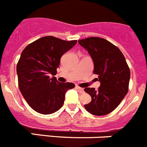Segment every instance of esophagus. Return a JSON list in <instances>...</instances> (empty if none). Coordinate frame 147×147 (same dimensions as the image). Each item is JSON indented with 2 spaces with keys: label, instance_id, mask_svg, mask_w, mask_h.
I'll return each instance as SVG.
<instances>
[{
  "label": "esophagus",
  "instance_id": "esophagus-1",
  "mask_svg": "<svg viewBox=\"0 0 147 147\" xmlns=\"http://www.w3.org/2000/svg\"><path fill=\"white\" fill-rule=\"evenodd\" d=\"M76 88L77 89V90H78V91H79V92H80V93H83V92H84V89H83V88H82V87H79V86H76Z\"/></svg>",
  "mask_w": 147,
  "mask_h": 147
}]
</instances>
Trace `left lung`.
Returning <instances> with one entry per match:
<instances>
[{
	"mask_svg": "<svg viewBox=\"0 0 147 147\" xmlns=\"http://www.w3.org/2000/svg\"><path fill=\"white\" fill-rule=\"evenodd\" d=\"M78 42L92 57L93 73L98 75L100 82L97 90L90 87L84 89L92 98L84 108L93 115L109 114L119 106L128 91L130 72L125 58L118 47L102 38L90 37Z\"/></svg>",
	"mask_w": 147,
	"mask_h": 147,
	"instance_id": "8db88e82",
	"label": "left lung"
}]
</instances>
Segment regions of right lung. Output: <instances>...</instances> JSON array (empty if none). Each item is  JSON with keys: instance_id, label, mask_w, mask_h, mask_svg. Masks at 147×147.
I'll return each instance as SVG.
<instances>
[{"instance_id": "right-lung-1", "label": "right lung", "mask_w": 147, "mask_h": 147, "mask_svg": "<svg viewBox=\"0 0 147 147\" xmlns=\"http://www.w3.org/2000/svg\"><path fill=\"white\" fill-rule=\"evenodd\" d=\"M77 41H64L45 36L25 48L17 65L20 90L30 107L42 114H50L63 106L65 95L74 83H63L57 74L62 55ZM53 75L51 78L50 76Z\"/></svg>"}]
</instances>
